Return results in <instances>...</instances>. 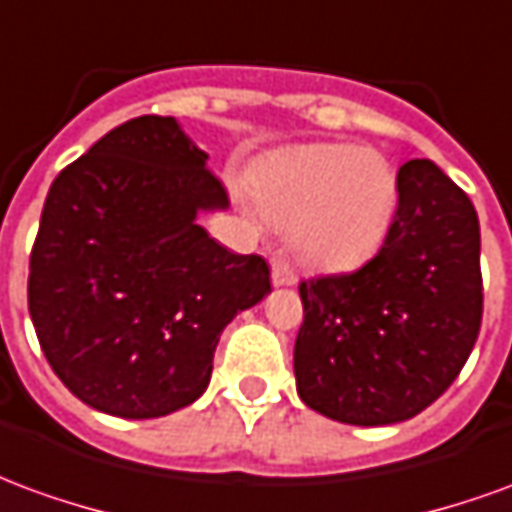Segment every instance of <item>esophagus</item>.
Returning <instances> with one entry per match:
<instances>
[{
	"label": "esophagus",
	"instance_id": "esophagus-1",
	"mask_svg": "<svg viewBox=\"0 0 512 512\" xmlns=\"http://www.w3.org/2000/svg\"><path fill=\"white\" fill-rule=\"evenodd\" d=\"M271 282L277 285V288H288V285H296L299 282V274L293 271L288 260H274L271 263Z\"/></svg>",
	"mask_w": 512,
	"mask_h": 512
}]
</instances>
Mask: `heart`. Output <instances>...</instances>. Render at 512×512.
Wrapping results in <instances>:
<instances>
[{
    "label": "heart",
    "mask_w": 512,
    "mask_h": 512,
    "mask_svg": "<svg viewBox=\"0 0 512 512\" xmlns=\"http://www.w3.org/2000/svg\"><path fill=\"white\" fill-rule=\"evenodd\" d=\"M252 197L268 227L290 230L301 260L345 268L384 244L400 183L389 158L376 150L312 142L263 158L252 172Z\"/></svg>",
    "instance_id": "1"
}]
</instances>
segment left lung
Masks as SVG:
<instances>
[{
    "label": "left lung",
    "mask_w": 512,
    "mask_h": 512,
    "mask_svg": "<svg viewBox=\"0 0 512 512\" xmlns=\"http://www.w3.org/2000/svg\"><path fill=\"white\" fill-rule=\"evenodd\" d=\"M386 241L354 274L301 282L299 397L345 425H395L447 392L483 321L480 222L428 158L397 172Z\"/></svg>",
    "instance_id": "8db88e82"
}]
</instances>
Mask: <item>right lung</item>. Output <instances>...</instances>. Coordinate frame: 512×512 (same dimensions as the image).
Returning <instances> with one entry per match:
<instances>
[{
  "mask_svg": "<svg viewBox=\"0 0 512 512\" xmlns=\"http://www.w3.org/2000/svg\"><path fill=\"white\" fill-rule=\"evenodd\" d=\"M175 117L101 136L51 183L29 257V315L82 403L167 417L208 389L238 312L271 293L268 263L216 244L200 213L230 200Z\"/></svg>",
  "mask_w": 512,
  "mask_h": 512,
  "instance_id": "right-lung-1",
  "label": "right lung"
}]
</instances>
